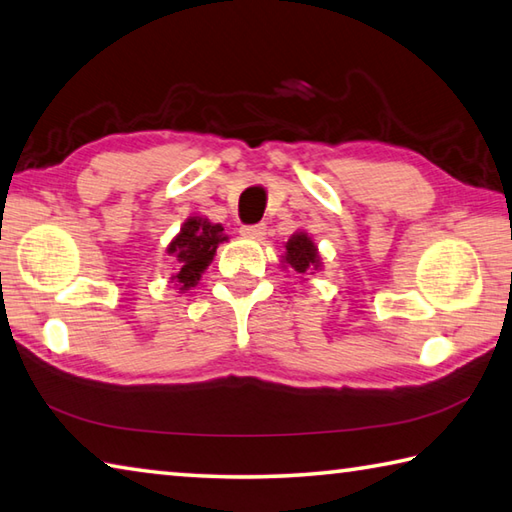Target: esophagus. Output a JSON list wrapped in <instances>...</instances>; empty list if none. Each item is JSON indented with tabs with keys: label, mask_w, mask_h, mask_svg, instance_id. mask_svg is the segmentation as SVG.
<instances>
[{
	"label": "esophagus",
	"mask_w": 512,
	"mask_h": 512,
	"mask_svg": "<svg viewBox=\"0 0 512 512\" xmlns=\"http://www.w3.org/2000/svg\"><path fill=\"white\" fill-rule=\"evenodd\" d=\"M246 239H255V242H262L264 235H266V226L264 224H257V226H244L239 230Z\"/></svg>",
	"instance_id": "obj_1"
}]
</instances>
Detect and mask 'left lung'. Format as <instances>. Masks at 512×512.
<instances>
[{"instance_id":"left-lung-1","label":"left lung","mask_w":512,"mask_h":512,"mask_svg":"<svg viewBox=\"0 0 512 512\" xmlns=\"http://www.w3.org/2000/svg\"><path fill=\"white\" fill-rule=\"evenodd\" d=\"M284 255L279 257V266L286 273H299V275H315L324 268L322 255H319V248L315 244V239L310 237L306 230H295L290 235L288 242L284 244Z\"/></svg>"}]
</instances>
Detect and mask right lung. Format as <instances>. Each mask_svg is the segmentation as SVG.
<instances>
[{"instance_id":"right-lung-1","label":"right lung","mask_w":512,"mask_h":512,"mask_svg":"<svg viewBox=\"0 0 512 512\" xmlns=\"http://www.w3.org/2000/svg\"><path fill=\"white\" fill-rule=\"evenodd\" d=\"M224 242H228V235L222 224H213L202 215L188 217L166 246V255L173 257L177 266L168 284H173L177 293H188L190 288H195L206 268L213 264L219 244Z\"/></svg>"}]
</instances>
